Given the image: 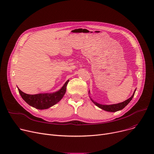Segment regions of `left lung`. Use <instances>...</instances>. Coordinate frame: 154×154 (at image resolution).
I'll list each match as a JSON object with an SVG mask.
<instances>
[{"label":"left lung","mask_w":154,"mask_h":154,"mask_svg":"<svg viewBox=\"0 0 154 154\" xmlns=\"http://www.w3.org/2000/svg\"><path fill=\"white\" fill-rule=\"evenodd\" d=\"M135 91L136 89L134 91L131 97L130 98L128 99L127 100L121 102V103H116V104H112V105H102V104H100V103H99L97 102H96L95 101H94V100H92L91 99V97H90L91 98V100L93 102V103L96 106H97L98 107L100 108L101 109H103L104 110L106 111H107V112H117V111H119V110H120L123 109L125 106H127V104L130 102L131 101V100L132 99L133 97L135 94ZM88 94H90V91L89 92H88Z\"/></svg>","instance_id":"8db88e82"}]
</instances>
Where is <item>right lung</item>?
<instances>
[{
    "instance_id": "1",
    "label": "right lung",
    "mask_w": 154,
    "mask_h": 154,
    "mask_svg": "<svg viewBox=\"0 0 154 154\" xmlns=\"http://www.w3.org/2000/svg\"><path fill=\"white\" fill-rule=\"evenodd\" d=\"M69 80L64 84L62 87L58 91L53 93L38 94L35 95H30L23 93L18 88L22 98L27 103L29 106L35 109L43 110L50 108L58 103L63 97L66 92V87Z\"/></svg>"
}]
</instances>
